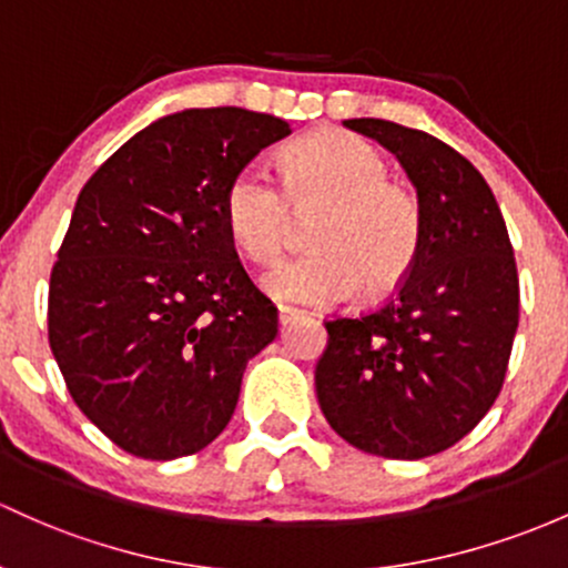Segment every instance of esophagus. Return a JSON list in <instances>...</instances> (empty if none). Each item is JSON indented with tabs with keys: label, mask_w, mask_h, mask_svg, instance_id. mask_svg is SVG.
<instances>
[{
	"label": "esophagus",
	"mask_w": 568,
	"mask_h": 568,
	"mask_svg": "<svg viewBox=\"0 0 568 568\" xmlns=\"http://www.w3.org/2000/svg\"><path fill=\"white\" fill-rule=\"evenodd\" d=\"M297 314H301V308H295V306H286V303H278V322H282V325H286V322H292V320H295Z\"/></svg>",
	"instance_id": "obj_1"
}]
</instances>
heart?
<instances>
[{"label":"heart","instance_id":"b5f03b06","mask_svg":"<svg viewBox=\"0 0 568 568\" xmlns=\"http://www.w3.org/2000/svg\"><path fill=\"white\" fill-rule=\"evenodd\" d=\"M387 156L349 132H322L286 154L284 179L248 162L224 192V222L254 262H276L292 246L297 213L314 224V252L282 262L265 286L286 301L333 306L398 290L419 257L425 216L417 194L389 181Z\"/></svg>","mask_w":568,"mask_h":568}]
</instances>
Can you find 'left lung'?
Here are the masks:
<instances>
[{
    "label": "left lung",
    "instance_id": "left-lung-1",
    "mask_svg": "<svg viewBox=\"0 0 568 568\" xmlns=\"http://www.w3.org/2000/svg\"><path fill=\"white\" fill-rule=\"evenodd\" d=\"M344 126L398 156L425 235L389 301L325 320L316 398L352 447L419 460L477 428L501 393L520 322L515 252L490 186L453 145L384 119Z\"/></svg>",
    "mask_w": 568,
    "mask_h": 568
}]
</instances>
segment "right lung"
I'll use <instances>...</instances> for the list:
<instances>
[{
	"mask_svg": "<svg viewBox=\"0 0 568 568\" xmlns=\"http://www.w3.org/2000/svg\"><path fill=\"white\" fill-rule=\"evenodd\" d=\"M276 115L194 108L126 140L78 194L48 286V341L78 408L124 453L173 460L227 428L246 363L278 333L224 222Z\"/></svg>",
	"mask_w": 568,
	"mask_h": 568,
	"instance_id": "right-lung-1",
	"label": "right lung"
}]
</instances>
